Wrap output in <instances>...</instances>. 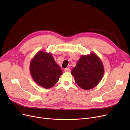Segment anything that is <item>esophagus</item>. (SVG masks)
Segmentation results:
<instances>
[{
	"label": "esophagus",
	"instance_id": "esophagus-1",
	"mask_svg": "<svg viewBox=\"0 0 130 130\" xmlns=\"http://www.w3.org/2000/svg\"><path fill=\"white\" fill-rule=\"evenodd\" d=\"M64 71L65 72H70L71 71V70H70V69H69V68H66V69H65L64 70Z\"/></svg>",
	"mask_w": 130,
	"mask_h": 130
}]
</instances>
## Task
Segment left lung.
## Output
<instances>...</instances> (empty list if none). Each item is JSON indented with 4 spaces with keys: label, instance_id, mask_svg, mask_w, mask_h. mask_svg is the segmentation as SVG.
Returning a JSON list of instances; mask_svg holds the SVG:
<instances>
[{
    "label": "left lung",
    "instance_id": "obj_1",
    "mask_svg": "<svg viewBox=\"0 0 130 130\" xmlns=\"http://www.w3.org/2000/svg\"><path fill=\"white\" fill-rule=\"evenodd\" d=\"M104 69L100 57L94 53L82 55L71 74L77 85L89 90L98 85L103 78Z\"/></svg>",
    "mask_w": 130,
    "mask_h": 130
}]
</instances>
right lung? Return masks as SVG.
Returning <instances> with one entry per match:
<instances>
[{"mask_svg": "<svg viewBox=\"0 0 130 130\" xmlns=\"http://www.w3.org/2000/svg\"><path fill=\"white\" fill-rule=\"evenodd\" d=\"M29 69L35 82L46 89L55 85L63 73L52 54L43 51H39L32 58Z\"/></svg>", "mask_w": 130, "mask_h": 130, "instance_id": "obj_1", "label": "right lung"}]
</instances>
